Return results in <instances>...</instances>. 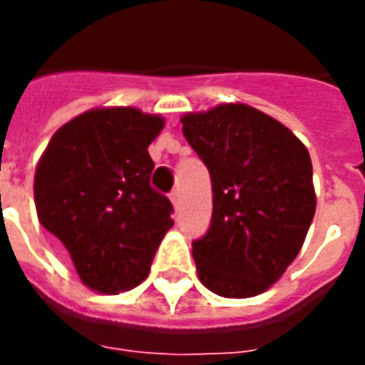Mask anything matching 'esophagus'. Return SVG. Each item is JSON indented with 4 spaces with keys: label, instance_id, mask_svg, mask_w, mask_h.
<instances>
[{
    "label": "esophagus",
    "instance_id": "obj_1",
    "mask_svg": "<svg viewBox=\"0 0 365 365\" xmlns=\"http://www.w3.org/2000/svg\"><path fill=\"white\" fill-rule=\"evenodd\" d=\"M170 202H172V206H174V210L178 212V208H180V191H172L170 193Z\"/></svg>",
    "mask_w": 365,
    "mask_h": 365
}]
</instances>
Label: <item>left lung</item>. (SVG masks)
Listing matches in <instances>:
<instances>
[{
    "instance_id": "obj_1",
    "label": "left lung",
    "mask_w": 365,
    "mask_h": 365,
    "mask_svg": "<svg viewBox=\"0 0 365 365\" xmlns=\"http://www.w3.org/2000/svg\"><path fill=\"white\" fill-rule=\"evenodd\" d=\"M212 178V223L193 242L199 280L222 297L269 289L292 265L317 210L312 163L288 126L246 104L182 117Z\"/></svg>"
}]
</instances>
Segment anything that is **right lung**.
Masks as SVG:
<instances>
[{
  "label": "right lung",
  "mask_w": 365,
  "mask_h": 365,
  "mask_svg": "<svg viewBox=\"0 0 365 365\" xmlns=\"http://www.w3.org/2000/svg\"><path fill=\"white\" fill-rule=\"evenodd\" d=\"M165 126L136 108H96L60 126L37 163V220L98 294L136 288L149 274L172 205L149 185V143Z\"/></svg>",
  "instance_id": "obj_1"
}]
</instances>
